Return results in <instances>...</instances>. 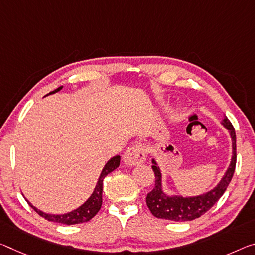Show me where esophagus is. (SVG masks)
I'll use <instances>...</instances> for the list:
<instances>
[{"label": "esophagus", "instance_id": "esophagus-1", "mask_svg": "<svg viewBox=\"0 0 255 255\" xmlns=\"http://www.w3.org/2000/svg\"><path fill=\"white\" fill-rule=\"evenodd\" d=\"M146 159V151L143 144H135L128 147L124 154V162L127 165H135L142 163Z\"/></svg>", "mask_w": 255, "mask_h": 255}]
</instances>
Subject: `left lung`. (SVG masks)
Segmentation results:
<instances>
[{
    "label": "left lung",
    "mask_w": 255,
    "mask_h": 255,
    "mask_svg": "<svg viewBox=\"0 0 255 255\" xmlns=\"http://www.w3.org/2000/svg\"><path fill=\"white\" fill-rule=\"evenodd\" d=\"M222 125L226 127V129H228L230 137H232L233 156L229 168L226 171L225 176L222 177L220 183L210 192L193 197L167 195L162 191V180H161L162 176H161L160 169L156 165L155 160H152V169L155 175V184L152 191L147 194L146 204L153 216L171 221H191L209 211L222 196V194L227 189L230 180L233 178L236 167L235 129H234L232 123L228 120L227 117H225L224 120H222Z\"/></svg>",
    "instance_id": "1"
}]
</instances>
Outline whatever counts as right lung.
Masks as SVG:
<instances>
[{"label":"right lung","instance_id":"1","mask_svg":"<svg viewBox=\"0 0 255 255\" xmlns=\"http://www.w3.org/2000/svg\"><path fill=\"white\" fill-rule=\"evenodd\" d=\"M61 90H62V86L56 88V90H54L53 92H51L50 94H54V93ZM119 164H120L119 155L113 156L112 159L109 160L108 163L104 165L102 172H101L98 184H96L94 192H93V194L90 196V199L85 202L83 205H80L78 209L72 210L71 212L64 213V215H48V213H44L40 211V210L36 209L34 205H31L29 203V201L27 200L26 201L40 217L45 218V219L48 221H53V222H58V224H64V225H76V224H82V222H87L99 212V210L101 209V205H102V191H103L104 178H106L107 175H109V173L112 172L115 169L118 168Z\"/></svg>","mask_w":255,"mask_h":255}]
</instances>
